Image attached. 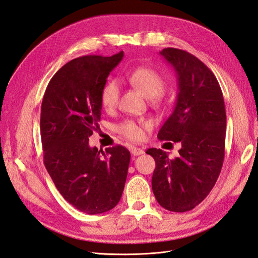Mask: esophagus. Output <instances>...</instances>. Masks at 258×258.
<instances>
[{
  "mask_svg": "<svg viewBox=\"0 0 258 258\" xmlns=\"http://www.w3.org/2000/svg\"><path fill=\"white\" fill-rule=\"evenodd\" d=\"M131 154L135 155V156H139V155L144 154V151L142 150V148H140V147H134L131 150Z\"/></svg>",
  "mask_w": 258,
  "mask_h": 258,
  "instance_id": "1",
  "label": "esophagus"
}]
</instances>
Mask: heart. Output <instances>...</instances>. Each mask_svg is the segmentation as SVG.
Here are the masks:
<instances>
[{
  "label": "heart",
  "mask_w": 258,
  "mask_h": 258,
  "mask_svg": "<svg viewBox=\"0 0 258 258\" xmlns=\"http://www.w3.org/2000/svg\"><path fill=\"white\" fill-rule=\"evenodd\" d=\"M129 83L138 89L146 98H150L152 102L157 103L160 101V93L165 89V80L152 69L138 68L128 75ZM119 84L116 80L107 81L101 89L100 100L105 111H112L118 103ZM150 121L136 122L135 120H124L118 124L117 130L127 139L139 141L144 137L143 128H150Z\"/></svg>",
  "instance_id": "heart-1"
}]
</instances>
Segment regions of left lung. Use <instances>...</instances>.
Here are the masks:
<instances>
[{
    "mask_svg": "<svg viewBox=\"0 0 258 258\" xmlns=\"http://www.w3.org/2000/svg\"><path fill=\"white\" fill-rule=\"evenodd\" d=\"M160 54L174 69L178 93L174 111L157 137L179 142L182 147L172 159L162 150L146 151L156 162L152 188L162 208L186 212L205 200L221 173L225 157V103L215 75L197 57L171 47Z\"/></svg>",
    "mask_w": 258,
    "mask_h": 258,
    "instance_id": "obj_1",
    "label": "left lung"
}]
</instances>
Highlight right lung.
<instances>
[{
  "label": "right lung",
  "mask_w": 258,
  "mask_h": 258,
  "mask_svg": "<svg viewBox=\"0 0 258 258\" xmlns=\"http://www.w3.org/2000/svg\"><path fill=\"white\" fill-rule=\"evenodd\" d=\"M122 57L120 51L68 62L48 83L41 107L44 165L62 197L91 215L118 204L128 173L126 147L116 145L103 152L89 146L101 118V89Z\"/></svg>",
  "instance_id": "obj_1"
}]
</instances>
